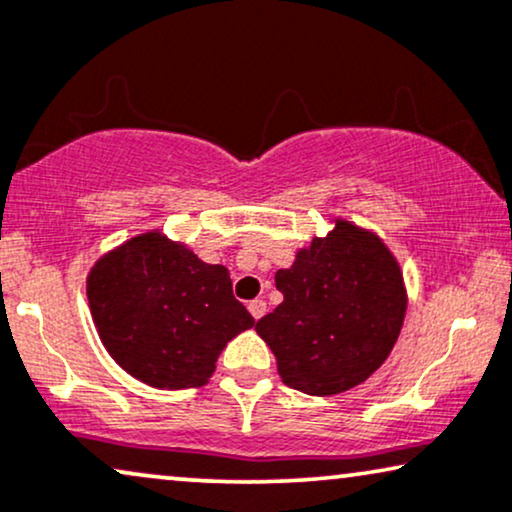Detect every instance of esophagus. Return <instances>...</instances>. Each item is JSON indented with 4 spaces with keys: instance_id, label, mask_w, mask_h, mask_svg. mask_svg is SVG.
I'll list each match as a JSON object with an SVG mask.
<instances>
[{
    "instance_id": "1",
    "label": "esophagus",
    "mask_w": 512,
    "mask_h": 512,
    "mask_svg": "<svg viewBox=\"0 0 512 512\" xmlns=\"http://www.w3.org/2000/svg\"><path fill=\"white\" fill-rule=\"evenodd\" d=\"M248 312L252 314V319H262V316L267 314V302L257 297V300L248 302Z\"/></svg>"
}]
</instances>
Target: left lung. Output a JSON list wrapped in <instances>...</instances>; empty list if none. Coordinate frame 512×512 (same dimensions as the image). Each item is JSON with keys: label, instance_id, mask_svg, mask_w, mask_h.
Returning a JSON list of instances; mask_svg holds the SVG:
<instances>
[{"label": "left lung", "instance_id": "8db88e82", "mask_svg": "<svg viewBox=\"0 0 512 512\" xmlns=\"http://www.w3.org/2000/svg\"><path fill=\"white\" fill-rule=\"evenodd\" d=\"M283 302L255 331L288 387L331 397L364 383L390 357L406 316L399 262L373 231L335 219L328 236L276 271Z\"/></svg>", "mask_w": 512, "mask_h": 512}]
</instances>
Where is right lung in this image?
<instances>
[{
	"label": "right lung",
	"instance_id": "obj_1",
	"mask_svg": "<svg viewBox=\"0 0 512 512\" xmlns=\"http://www.w3.org/2000/svg\"><path fill=\"white\" fill-rule=\"evenodd\" d=\"M87 297L115 364L158 390L203 387L226 342L255 326L229 269L160 231L106 252L89 271Z\"/></svg>",
	"mask_w": 512,
	"mask_h": 512
}]
</instances>
